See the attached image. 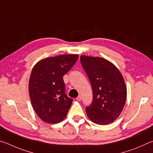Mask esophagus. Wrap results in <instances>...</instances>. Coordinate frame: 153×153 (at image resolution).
<instances>
[{
	"label": "esophagus",
	"mask_w": 153,
	"mask_h": 153,
	"mask_svg": "<svg viewBox=\"0 0 153 153\" xmlns=\"http://www.w3.org/2000/svg\"><path fill=\"white\" fill-rule=\"evenodd\" d=\"M82 99V97L81 95H79L78 97L76 98V100H78V101H80V100H81Z\"/></svg>",
	"instance_id": "34e87169"
}]
</instances>
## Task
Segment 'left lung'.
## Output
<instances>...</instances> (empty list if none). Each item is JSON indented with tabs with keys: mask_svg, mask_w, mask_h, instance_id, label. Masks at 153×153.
Here are the masks:
<instances>
[{
	"mask_svg": "<svg viewBox=\"0 0 153 153\" xmlns=\"http://www.w3.org/2000/svg\"><path fill=\"white\" fill-rule=\"evenodd\" d=\"M80 62L92 88V102L86 108L88 117L98 125L113 123L120 116L126 100L123 76L115 65L101 57L82 55Z\"/></svg>",
	"mask_w": 153,
	"mask_h": 153,
	"instance_id": "obj_1",
	"label": "left lung"
}]
</instances>
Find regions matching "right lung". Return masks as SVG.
<instances>
[{
    "label": "right lung",
    "instance_id": "1",
    "mask_svg": "<svg viewBox=\"0 0 153 153\" xmlns=\"http://www.w3.org/2000/svg\"><path fill=\"white\" fill-rule=\"evenodd\" d=\"M78 55H61L42 59L33 67L29 94L36 113L46 123L55 124L66 117L73 99L67 97L63 77Z\"/></svg>",
    "mask_w": 153,
    "mask_h": 153
}]
</instances>
